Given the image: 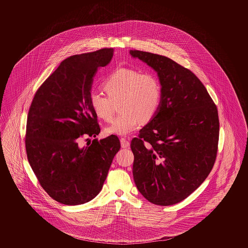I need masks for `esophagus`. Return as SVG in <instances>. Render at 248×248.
Here are the masks:
<instances>
[{
  "instance_id": "34e87169",
  "label": "esophagus",
  "mask_w": 248,
  "mask_h": 248,
  "mask_svg": "<svg viewBox=\"0 0 248 248\" xmlns=\"http://www.w3.org/2000/svg\"><path fill=\"white\" fill-rule=\"evenodd\" d=\"M121 145H122V147L123 148H127L130 146V143H129V141H128L127 139H125V138H121Z\"/></svg>"
}]
</instances>
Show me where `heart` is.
<instances>
[{"mask_svg":"<svg viewBox=\"0 0 248 248\" xmlns=\"http://www.w3.org/2000/svg\"><path fill=\"white\" fill-rule=\"evenodd\" d=\"M104 89L107 96L100 93H91L90 105L94 113L103 120L110 121L114 112L113 104L120 101L122 111L105 128L107 135H129L140 124L141 119L151 120L161 104V84L157 77L149 72L120 68L105 80Z\"/></svg>","mask_w":248,"mask_h":248,"instance_id":"b5f03b06","label":"heart"}]
</instances>
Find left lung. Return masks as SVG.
<instances>
[{
	"label": "left lung",
	"instance_id": "1",
	"mask_svg": "<svg viewBox=\"0 0 248 248\" xmlns=\"http://www.w3.org/2000/svg\"><path fill=\"white\" fill-rule=\"evenodd\" d=\"M130 54L157 73L162 88L157 112L131 142L135 186L151 203L175 204L202 185L216 162L217 108L190 70L159 54Z\"/></svg>",
	"mask_w": 248,
	"mask_h": 248
}]
</instances>
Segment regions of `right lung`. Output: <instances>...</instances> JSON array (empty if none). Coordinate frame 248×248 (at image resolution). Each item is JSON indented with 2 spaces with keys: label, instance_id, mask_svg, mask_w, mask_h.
Instances as JSON below:
<instances>
[{
  "label": "right lung",
  "instance_id": "right-lung-1",
  "mask_svg": "<svg viewBox=\"0 0 248 248\" xmlns=\"http://www.w3.org/2000/svg\"><path fill=\"white\" fill-rule=\"evenodd\" d=\"M113 54V48H104L70 56L32 99L25 135L27 158L42 187L59 203L77 205L93 199L120 149L113 135L80 145L83 137L100 133L91 89L98 68L106 66Z\"/></svg>",
  "mask_w": 248,
  "mask_h": 248
}]
</instances>
